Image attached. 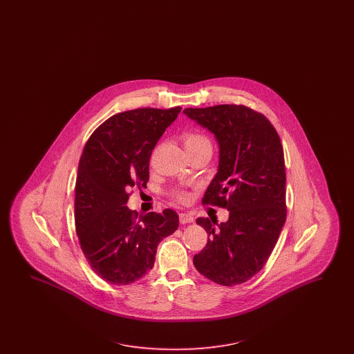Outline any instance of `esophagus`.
Wrapping results in <instances>:
<instances>
[{
  "label": "esophagus",
  "instance_id": "esophagus-1",
  "mask_svg": "<svg viewBox=\"0 0 354 354\" xmlns=\"http://www.w3.org/2000/svg\"><path fill=\"white\" fill-rule=\"evenodd\" d=\"M179 220H180L182 224H188V223L194 221V216L189 215V214H180L179 215Z\"/></svg>",
  "mask_w": 354,
  "mask_h": 354
}]
</instances>
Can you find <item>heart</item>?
<instances>
[{"label":"heart","mask_w":354,"mask_h":354,"mask_svg":"<svg viewBox=\"0 0 354 354\" xmlns=\"http://www.w3.org/2000/svg\"><path fill=\"white\" fill-rule=\"evenodd\" d=\"M185 146L187 152L194 151V150L203 149V147L212 149V145H211L209 139L205 135L201 134V133H187V134H185ZM176 198L180 202H187L188 201V195L185 194V192L176 194Z\"/></svg>","instance_id":"b5f03b06"}]
</instances>
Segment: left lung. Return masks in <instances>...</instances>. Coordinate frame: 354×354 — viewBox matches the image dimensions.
I'll return each mask as SVG.
<instances>
[{
  "instance_id": "left-lung-1",
  "label": "left lung",
  "mask_w": 354,
  "mask_h": 354,
  "mask_svg": "<svg viewBox=\"0 0 354 354\" xmlns=\"http://www.w3.org/2000/svg\"><path fill=\"white\" fill-rule=\"evenodd\" d=\"M183 113L215 135L219 145L218 172L203 204L230 211L225 223L196 219L209 236L202 252L194 256V266L220 286L243 284L264 267L286 223L280 138L263 114L241 104L185 109Z\"/></svg>"
}]
</instances>
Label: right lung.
I'll list each match as a JSON object with an SVG mask.
<instances>
[{
    "label": "right lung",
    "instance_id": "add662e5",
    "mask_svg": "<svg viewBox=\"0 0 354 354\" xmlns=\"http://www.w3.org/2000/svg\"><path fill=\"white\" fill-rule=\"evenodd\" d=\"M180 110L119 113L84 146L75 182V231L90 267L107 283L127 286L146 276L158 244L179 227L172 209L138 216L126 204L131 188L147 185L152 150Z\"/></svg>",
    "mask_w": 354,
    "mask_h": 354
}]
</instances>
